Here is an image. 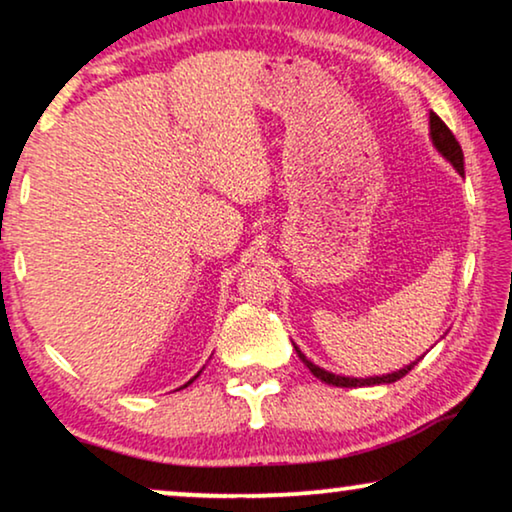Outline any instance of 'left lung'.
<instances>
[{
    "label": "left lung",
    "instance_id": "obj_1",
    "mask_svg": "<svg viewBox=\"0 0 512 512\" xmlns=\"http://www.w3.org/2000/svg\"><path fill=\"white\" fill-rule=\"evenodd\" d=\"M430 141H433V148L440 152V155L447 159L451 167H454L463 176V150H461V145L454 138V134H451V131L447 129V124H444L442 119L435 115V112H430ZM291 343H294V341H291ZM294 350H296V355L301 357V362L305 364V367L313 371V376H317L320 381L329 383V386H336V388H362V386H381V383H395V381H400L404 374H409V371L414 369V364H418V360H423V355H421L418 360L404 364L402 369L390 371V374L357 378V376H343V374H334V371L322 369L320 364L308 360V357L301 353V348H298L296 343H294Z\"/></svg>",
    "mask_w": 512,
    "mask_h": 512
}]
</instances>
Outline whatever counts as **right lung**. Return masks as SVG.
Listing matches in <instances>:
<instances>
[{"instance_id": "right-lung-1", "label": "right lung", "mask_w": 512, "mask_h": 512, "mask_svg": "<svg viewBox=\"0 0 512 512\" xmlns=\"http://www.w3.org/2000/svg\"><path fill=\"white\" fill-rule=\"evenodd\" d=\"M199 374H202V371H197V374H195V376H192V378H190V381H188V383H185V386H181V388H188V386H190V383H192V381H195V378H197Z\"/></svg>"}]
</instances>
